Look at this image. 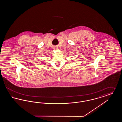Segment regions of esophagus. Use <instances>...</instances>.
<instances>
[{
	"label": "esophagus",
	"instance_id": "esophagus-1",
	"mask_svg": "<svg viewBox=\"0 0 122 122\" xmlns=\"http://www.w3.org/2000/svg\"><path fill=\"white\" fill-rule=\"evenodd\" d=\"M57 48V47H56V48Z\"/></svg>",
	"mask_w": 122,
	"mask_h": 122
}]
</instances>
